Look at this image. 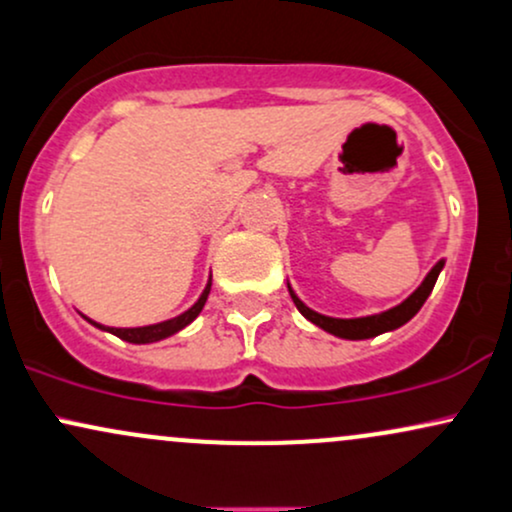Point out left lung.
<instances>
[{"instance_id": "1", "label": "left lung", "mask_w": 512, "mask_h": 512, "mask_svg": "<svg viewBox=\"0 0 512 512\" xmlns=\"http://www.w3.org/2000/svg\"><path fill=\"white\" fill-rule=\"evenodd\" d=\"M443 267H445V260L433 264V269L426 274V279L421 281L419 289L411 293L409 298H404L402 303L395 305V308L385 310V313H378V315L349 317V320H346V317H330V315L315 313L313 308H308V305H305L301 298L296 296V291L291 289V284H289V293H291L293 303H296V308L301 310V315L305 317V320H310L313 325L320 327V330L330 332L339 339H370V337H378V334H383V332H392V330H397V327L407 325L411 317L419 313L421 305L426 303V298L431 296L440 269H443Z\"/></svg>"}]
</instances>
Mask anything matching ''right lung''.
<instances>
[{"instance_id":"obj_1","label":"right lung","mask_w":512,"mask_h":512,"mask_svg":"<svg viewBox=\"0 0 512 512\" xmlns=\"http://www.w3.org/2000/svg\"><path fill=\"white\" fill-rule=\"evenodd\" d=\"M209 291H211V279L207 281V286H204L202 296L197 298V303L192 305V308H187L185 313L170 317V320H163V322H156V325H144V327H105L101 322H93L91 317H86L88 322H91L93 327H98V330L103 332H110L115 334V337H120L122 342H129V344H154V342H161V339H168L173 337V334H178L180 330H185L187 325H190L195 317L202 313L204 303H207L209 298Z\"/></svg>"}]
</instances>
